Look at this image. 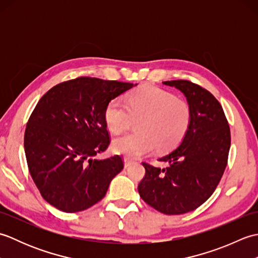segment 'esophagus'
Listing matches in <instances>:
<instances>
[{
    "label": "esophagus",
    "instance_id": "34e87169",
    "mask_svg": "<svg viewBox=\"0 0 258 258\" xmlns=\"http://www.w3.org/2000/svg\"><path fill=\"white\" fill-rule=\"evenodd\" d=\"M132 164H133L132 160H130V158H127V157L124 158V166L125 167H130L131 165H132Z\"/></svg>",
    "mask_w": 258,
    "mask_h": 258
}]
</instances>
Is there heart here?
Here are the masks:
<instances>
[{"mask_svg":"<svg viewBox=\"0 0 258 258\" xmlns=\"http://www.w3.org/2000/svg\"><path fill=\"white\" fill-rule=\"evenodd\" d=\"M131 115L142 117L136 130L139 133L119 136L113 141L116 154L138 158L156 149L167 151L179 144L191 123L189 104L174 94L155 86H145L131 92L126 97L109 101L104 112L107 128L114 134L127 128Z\"/></svg>","mask_w":258,"mask_h":258,"instance_id":"obj_1","label":"heart"}]
</instances>
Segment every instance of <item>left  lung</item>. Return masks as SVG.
I'll return each mask as SVG.
<instances>
[{
  "mask_svg": "<svg viewBox=\"0 0 258 258\" xmlns=\"http://www.w3.org/2000/svg\"><path fill=\"white\" fill-rule=\"evenodd\" d=\"M185 95L191 108V123L180 144L160 158L166 168L143 163L145 176L139 193L145 203L166 215L196 210L210 199L227 165L231 131L215 97L186 80L166 81Z\"/></svg>",
  "mask_w": 258,
  "mask_h": 258,
  "instance_id": "8db88e82",
  "label": "left lung"
}]
</instances>
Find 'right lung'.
<instances>
[{
    "label": "right lung",
    "mask_w": 258,
    "mask_h": 258,
    "mask_svg": "<svg viewBox=\"0 0 258 258\" xmlns=\"http://www.w3.org/2000/svg\"><path fill=\"white\" fill-rule=\"evenodd\" d=\"M133 86L78 78L52 87L36 104L24 134L26 162L42 197L57 210L76 213L96 204L123 169L118 155L93 157L109 144L107 104Z\"/></svg>",
    "instance_id": "obj_1"
}]
</instances>
